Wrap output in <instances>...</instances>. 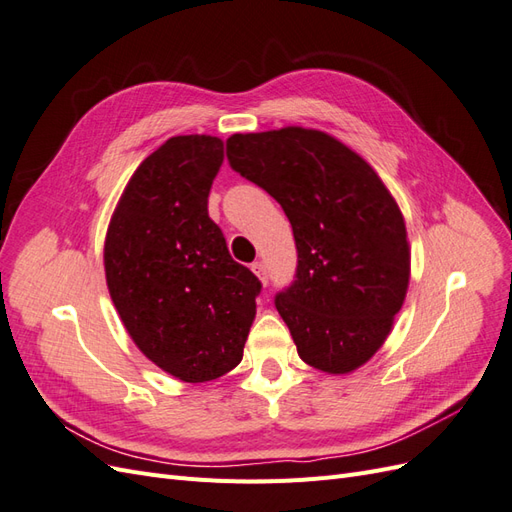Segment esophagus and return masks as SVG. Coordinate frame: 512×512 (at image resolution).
<instances>
[{
    "label": "esophagus",
    "mask_w": 512,
    "mask_h": 512,
    "mask_svg": "<svg viewBox=\"0 0 512 512\" xmlns=\"http://www.w3.org/2000/svg\"><path fill=\"white\" fill-rule=\"evenodd\" d=\"M252 271H254V275L258 277V280H260V284H262V286H267V282H269V275H267L265 262H254V265H252Z\"/></svg>",
    "instance_id": "34e87169"
}]
</instances>
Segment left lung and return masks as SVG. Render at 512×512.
<instances>
[{
  "label": "left lung",
  "instance_id": "obj_1",
  "mask_svg": "<svg viewBox=\"0 0 512 512\" xmlns=\"http://www.w3.org/2000/svg\"><path fill=\"white\" fill-rule=\"evenodd\" d=\"M226 156L290 220L297 280L275 307L299 356L333 376L359 369L386 342L410 284L393 194L359 153L314 128L232 134Z\"/></svg>",
  "mask_w": 512,
  "mask_h": 512
}]
</instances>
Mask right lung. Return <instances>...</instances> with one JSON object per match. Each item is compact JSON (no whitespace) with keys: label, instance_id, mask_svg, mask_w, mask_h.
Segmentation results:
<instances>
[{"label":"right lung","instance_id":"right-lung-1","mask_svg":"<svg viewBox=\"0 0 512 512\" xmlns=\"http://www.w3.org/2000/svg\"><path fill=\"white\" fill-rule=\"evenodd\" d=\"M222 162L218 136L168 138L134 170L104 239L106 286L123 327L183 382L235 369L256 318L258 277L232 260L207 211Z\"/></svg>","mask_w":512,"mask_h":512}]
</instances>
